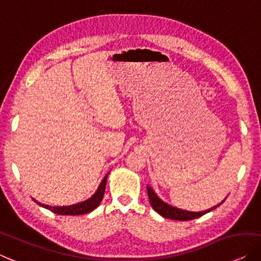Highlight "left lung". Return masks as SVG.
Listing matches in <instances>:
<instances>
[{"instance_id": "8db88e82", "label": "left lung", "mask_w": 261, "mask_h": 261, "mask_svg": "<svg viewBox=\"0 0 261 261\" xmlns=\"http://www.w3.org/2000/svg\"><path fill=\"white\" fill-rule=\"evenodd\" d=\"M147 193H148L149 202L154 208V211H155L156 213L160 214L161 217L167 218V219H173V220H182V221L192 220V219H196V218L201 217V215L208 213V212H211V211H213L214 208H217L218 206H220V203H219V205L214 206V207H212V208H210L207 211H201V212H190V211L176 208V207H173L171 205H168V203L164 202L155 194V192L152 190V187L147 186Z\"/></svg>"}]
</instances>
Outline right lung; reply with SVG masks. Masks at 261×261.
<instances>
[{
  "mask_svg": "<svg viewBox=\"0 0 261 261\" xmlns=\"http://www.w3.org/2000/svg\"><path fill=\"white\" fill-rule=\"evenodd\" d=\"M107 177L108 174L103 177V180L101 181L99 188L95 193L93 194V196H90L88 200L86 201H82L80 203H75V205H70V206H48L44 205V203H40L39 201H36L40 206L44 207L51 212H54L56 214L60 215H80V214H86L92 212L93 210H95L97 206L100 205V202L102 201L103 194H105V190H106V182H107Z\"/></svg>",
  "mask_w": 261,
  "mask_h": 261,
  "instance_id": "obj_1",
  "label": "right lung"
}]
</instances>
